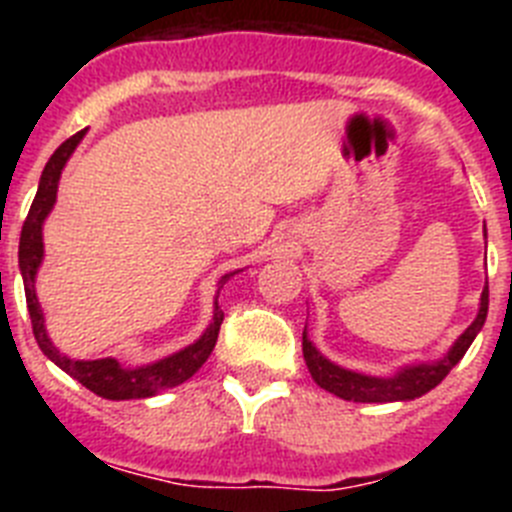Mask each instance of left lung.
I'll return each instance as SVG.
<instances>
[{
  "label": "left lung",
  "instance_id": "1",
  "mask_svg": "<svg viewBox=\"0 0 512 512\" xmlns=\"http://www.w3.org/2000/svg\"><path fill=\"white\" fill-rule=\"evenodd\" d=\"M487 305H490V289L485 287L482 289V302H479L477 318H474V323L469 325L459 338H456L454 346L449 348V354L438 361H431V364L405 366V369L397 372L395 377H369V374L351 372V369H343V366L333 364V361H328L323 354H320L318 348L312 346V341L307 338V330L302 333V354H305L307 369H310L312 379L318 382V387H323L325 392H333V395L341 397V400H354V402L415 400V397L431 392L436 384H441L443 379H446V374L459 364L461 356L467 354V348L472 346V341L477 338L482 325H485Z\"/></svg>",
  "mask_w": 512,
  "mask_h": 512
}]
</instances>
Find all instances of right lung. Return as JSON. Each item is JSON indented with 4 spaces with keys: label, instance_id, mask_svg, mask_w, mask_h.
I'll return each instance as SVG.
<instances>
[{
    "label": "right lung",
    "instance_id": "1",
    "mask_svg": "<svg viewBox=\"0 0 512 512\" xmlns=\"http://www.w3.org/2000/svg\"><path fill=\"white\" fill-rule=\"evenodd\" d=\"M87 130H79L76 135H71L69 140H63L61 146L56 148L48 164H45L43 176H40L38 194H35L30 212L25 217V225H22L20 233V271L22 282H25V300L27 310H30V320H33V333L35 341H38L40 351H43L48 359L56 366H61L63 372L71 374L76 382H81L87 390H92L94 395L104 397V400H138V397H153L158 392L171 390L176 384L187 382L197 369L207 361V356L212 354V348L217 343V333H220V325H223V310L217 307L215 300V315H212L210 328L202 333L200 341H194L192 346L176 351V354L166 356V359L156 361V364L138 366V369H125V366L117 364L115 359H97V361H74L69 356H63L56 346L51 343L48 333H45V320L43 310L38 305V297H35V274H38V266L43 261V223L48 212L56 205V192H58V179H61V171L66 166V161L71 158L74 148L79 146V140L84 138ZM235 274V271H233ZM233 274H225L220 279V289L228 282ZM220 295V292H217Z\"/></svg>",
    "mask_w": 512,
    "mask_h": 512
}]
</instances>
